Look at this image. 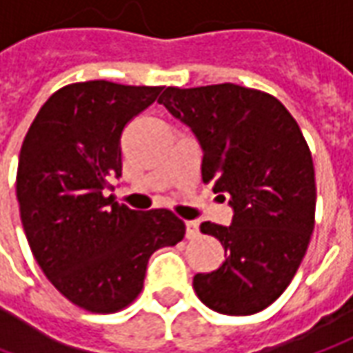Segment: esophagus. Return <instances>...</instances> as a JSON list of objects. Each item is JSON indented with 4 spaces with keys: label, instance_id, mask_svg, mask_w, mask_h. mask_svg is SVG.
I'll use <instances>...</instances> for the list:
<instances>
[{
    "label": "esophagus",
    "instance_id": "1",
    "mask_svg": "<svg viewBox=\"0 0 353 353\" xmlns=\"http://www.w3.org/2000/svg\"><path fill=\"white\" fill-rule=\"evenodd\" d=\"M199 234V223L197 221H185V236L195 238Z\"/></svg>",
    "mask_w": 353,
    "mask_h": 353
}]
</instances>
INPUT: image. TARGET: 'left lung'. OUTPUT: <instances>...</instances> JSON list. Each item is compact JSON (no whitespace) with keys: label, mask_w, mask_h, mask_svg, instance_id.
Instances as JSON below:
<instances>
[{"label":"left lung","mask_w":353,"mask_h":353,"mask_svg":"<svg viewBox=\"0 0 353 353\" xmlns=\"http://www.w3.org/2000/svg\"><path fill=\"white\" fill-rule=\"evenodd\" d=\"M158 101L199 140L203 181H213L234 211L232 225H201L203 234L221 240L225 261L195 275L193 289L216 312H260L295 277L314 228L307 140L274 95L236 83L165 88Z\"/></svg>","instance_id":"obj_1"}]
</instances>
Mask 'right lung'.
I'll return each instance as SVG.
<instances>
[{"instance_id":"obj_1","label":"right lung","mask_w":353,"mask_h":353,"mask_svg":"<svg viewBox=\"0 0 353 353\" xmlns=\"http://www.w3.org/2000/svg\"><path fill=\"white\" fill-rule=\"evenodd\" d=\"M162 90L70 83L41 107L21 146L17 201L32 256L68 301L90 312L130 305L150 256L185 234L172 211H132L107 195L123 170V128Z\"/></svg>"}]
</instances>
